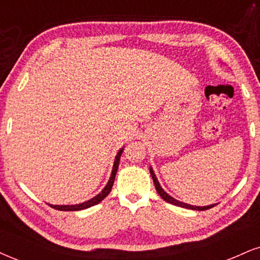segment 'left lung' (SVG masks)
Listing matches in <instances>:
<instances>
[{
    "mask_svg": "<svg viewBox=\"0 0 260 260\" xmlns=\"http://www.w3.org/2000/svg\"><path fill=\"white\" fill-rule=\"evenodd\" d=\"M149 172H150V176H152L153 178V182H154V185H155V189L156 191H158V194L161 197L166 203L169 204H172V205H176V206H179V207H183V208H188V210H197V211H205V210H208V208L216 206L217 204H212V205H208V206H194V205H189V204H185L183 201H179V200H176L175 198H172L171 195H169L166 191L162 189L161 185H160L158 178H156V176L154 174V171H153L152 166L149 168Z\"/></svg>",
    "mask_w": 260,
    "mask_h": 260,
    "instance_id": "obj_1",
    "label": "left lung"
}]
</instances>
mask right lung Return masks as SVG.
Instances as JSON below:
<instances>
[{"instance_id": "add662e5", "label": "right lung", "mask_w": 260, "mask_h": 260, "mask_svg": "<svg viewBox=\"0 0 260 260\" xmlns=\"http://www.w3.org/2000/svg\"><path fill=\"white\" fill-rule=\"evenodd\" d=\"M123 150H124V147L118 150L117 155H115L114 162H113V169H112L111 177H110V179H108L107 184L105 185V188L102 189V190L98 195H95V197L91 198L90 200L84 201V203H82V204H76V205H52V204H48V205H49L50 207L55 208V210H59V211H79V210H85V208H89V207L94 206V205H98L99 203H101V201L104 200V199L107 197L108 194H110L111 189H112V187H113L114 178H115V175H117L118 166H119L120 155H121V153H123Z\"/></svg>"}]
</instances>
